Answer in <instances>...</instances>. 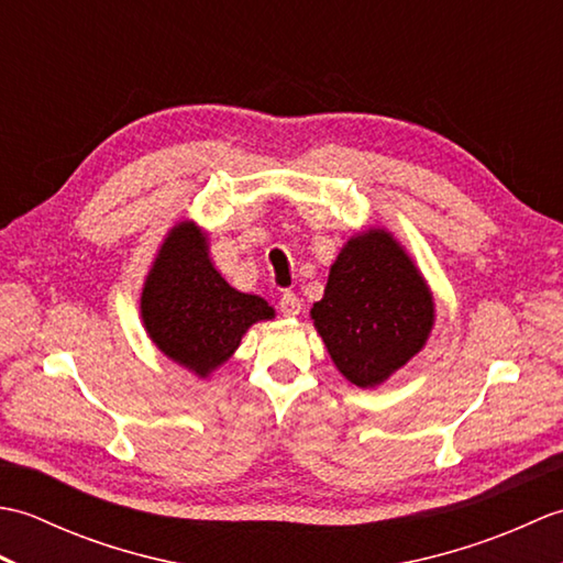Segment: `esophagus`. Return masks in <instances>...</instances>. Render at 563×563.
<instances>
[{"mask_svg": "<svg viewBox=\"0 0 563 563\" xmlns=\"http://www.w3.org/2000/svg\"><path fill=\"white\" fill-rule=\"evenodd\" d=\"M278 305H280V312L285 317H297V314H300V309H302L300 297H297L295 292H283Z\"/></svg>", "mask_w": 563, "mask_h": 563, "instance_id": "34e87169", "label": "esophagus"}]
</instances>
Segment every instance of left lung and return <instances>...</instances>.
<instances>
[{
	"mask_svg": "<svg viewBox=\"0 0 563 563\" xmlns=\"http://www.w3.org/2000/svg\"><path fill=\"white\" fill-rule=\"evenodd\" d=\"M312 319L341 373L375 387L423 349L433 297L391 234L369 230L343 246Z\"/></svg>",
	"mask_w": 563,
	"mask_h": 563,
	"instance_id": "8db88e82",
	"label": "left lung"
}]
</instances>
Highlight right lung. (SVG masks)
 <instances>
[{
  "label": "right lung",
  "instance_id": "obj_1",
  "mask_svg": "<svg viewBox=\"0 0 563 563\" xmlns=\"http://www.w3.org/2000/svg\"><path fill=\"white\" fill-rule=\"evenodd\" d=\"M261 319H273V307L234 290L214 271L198 227H174L142 290V321L157 349L206 377Z\"/></svg>",
  "mask_w": 563,
  "mask_h": 563
}]
</instances>
